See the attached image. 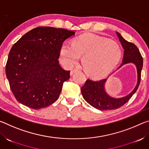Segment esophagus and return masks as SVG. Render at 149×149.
Returning a JSON list of instances; mask_svg holds the SVG:
<instances>
[{"instance_id":"34e87169","label":"esophagus","mask_w":149,"mask_h":149,"mask_svg":"<svg viewBox=\"0 0 149 149\" xmlns=\"http://www.w3.org/2000/svg\"><path fill=\"white\" fill-rule=\"evenodd\" d=\"M78 71H79V70H78L77 68H75L74 70H71V72H70V75H73L75 72H78Z\"/></svg>"}]
</instances>
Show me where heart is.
<instances>
[{"label":"heart","mask_w":149,"mask_h":149,"mask_svg":"<svg viewBox=\"0 0 149 149\" xmlns=\"http://www.w3.org/2000/svg\"><path fill=\"white\" fill-rule=\"evenodd\" d=\"M80 56H83V65L87 74L100 78L115 68L122 56V50L116 41L93 33L77 37L72 45L62 44L60 60L65 66H74L79 62Z\"/></svg>","instance_id":"heart-1"}]
</instances>
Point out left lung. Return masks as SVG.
Returning a JSON list of instances; mask_svg holds the SVG:
<instances>
[{
  "mask_svg": "<svg viewBox=\"0 0 149 149\" xmlns=\"http://www.w3.org/2000/svg\"><path fill=\"white\" fill-rule=\"evenodd\" d=\"M116 34L124 49L122 63L118 69L127 63L134 64L137 71V84L130 94L124 97L116 99L110 97L105 91L104 84L107 79L98 81L87 79L84 86L81 88L83 97L90 105L100 110H115L122 107L129 101L133 94L137 91L141 81L143 60L139 50L135 44L125 41L119 33L116 32Z\"/></svg>",
  "mask_w": 149,
  "mask_h": 149,
  "instance_id": "left-lung-1",
  "label": "left lung"
}]
</instances>
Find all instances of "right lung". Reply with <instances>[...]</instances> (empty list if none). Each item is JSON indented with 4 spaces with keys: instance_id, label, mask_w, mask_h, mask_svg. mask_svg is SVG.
I'll list each match as a JSON object with an SVG mask.
<instances>
[{
    "instance_id": "obj_1",
    "label": "right lung",
    "mask_w": 149,
    "mask_h": 149,
    "mask_svg": "<svg viewBox=\"0 0 149 149\" xmlns=\"http://www.w3.org/2000/svg\"><path fill=\"white\" fill-rule=\"evenodd\" d=\"M73 31L38 27L23 35L9 52L6 75L16 99L32 109L52 104L58 99L70 72L62 68L58 58L65 39Z\"/></svg>"
}]
</instances>
